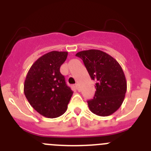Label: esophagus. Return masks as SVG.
I'll return each instance as SVG.
<instances>
[{
  "instance_id": "obj_1",
  "label": "esophagus",
  "mask_w": 151,
  "mask_h": 151,
  "mask_svg": "<svg viewBox=\"0 0 151 151\" xmlns=\"http://www.w3.org/2000/svg\"><path fill=\"white\" fill-rule=\"evenodd\" d=\"M76 87L77 90H78V91H81V89H80V87H79V85H78V83L76 84Z\"/></svg>"
}]
</instances>
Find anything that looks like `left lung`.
I'll list each match as a JSON object with an SVG mask.
<instances>
[{
    "label": "left lung",
    "mask_w": 151,
    "mask_h": 151,
    "mask_svg": "<svg viewBox=\"0 0 151 151\" xmlns=\"http://www.w3.org/2000/svg\"><path fill=\"white\" fill-rule=\"evenodd\" d=\"M76 55L83 60L91 79L95 80L94 98L88 101L91 111L108 116L120 107L127 90V82L116 60L100 50H82Z\"/></svg>",
    "instance_id": "1"
}]
</instances>
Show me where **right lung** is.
Masks as SVG:
<instances>
[{
	"instance_id": "obj_1",
	"label": "right lung",
	"mask_w": 151,
	"mask_h": 151,
	"mask_svg": "<svg viewBox=\"0 0 151 151\" xmlns=\"http://www.w3.org/2000/svg\"><path fill=\"white\" fill-rule=\"evenodd\" d=\"M67 55L66 51L47 53L32 65L26 75L24 94L31 106L47 118L62 116L73 94L60 71Z\"/></svg>"
}]
</instances>
